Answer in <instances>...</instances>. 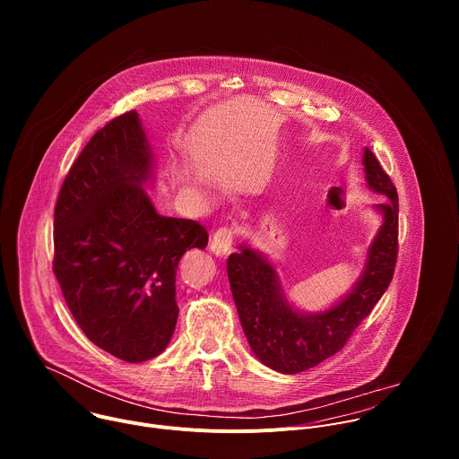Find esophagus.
<instances>
[{
    "instance_id": "1",
    "label": "esophagus",
    "mask_w": 459,
    "mask_h": 459,
    "mask_svg": "<svg viewBox=\"0 0 459 459\" xmlns=\"http://www.w3.org/2000/svg\"><path fill=\"white\" fill-rule=\"evenodd\" d=\"M234 238H236V230L230 229V227H221L214 232L212 239H211V250L220 255V257H225L230 254L232 250V243H234Z\"/></svg>"
}]
</instances>
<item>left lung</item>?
<instances>
[{
	"instance_id": "8db88e82",
	"label": "left lung",
	"mask_w": 459,
	"mask_h": 459,
	"mask_svg": "<svg viewBox=\"0 0 459 459\" xmlns=\"http://www.w3.org/2000/svg\"><path fill=\"white\" fill-rule=\"evenodd\" d=\"M363 165L368 185L386 195V202L377 205L385 221L368 250L361 281L342 303L316 316H303L283 299L276 273L265 257L245 247L227 259L230 290L245 336L254 354L278 372L298 374L340 352L394 276L398 190L368 149Z\"/></svg>"
}]
</instances>
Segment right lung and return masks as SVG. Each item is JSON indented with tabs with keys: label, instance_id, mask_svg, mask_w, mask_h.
I'll use <instances>...</instances> for the list:
<instances>
[{
	"label": "right lung",
	"instance_id": "1",
	"mask_svg": "<svg viewBox=\"0 0 459 459\" xmlns=\"http://www.w3.org/2000/svg\"><path fill=\"white\" fill-rule=\"evenodd\" d=\"M152 154L136 110L112 117L65 176L54 207L52 273L83 334L142 363L161 354L178 321L176 271L209 234L156 212L145 190Z\"/></svg>",
	"mask_w": 459,
	"mask_h": 459
}]
</instances>
